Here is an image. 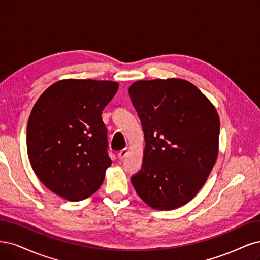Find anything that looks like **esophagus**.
Masks as SVG:
<instances>
[{
  "instance_id": "obj_1",
  "label": "esophagus",
  "mask_w": 260,
  "mask_h": 260,
  "mask_svg": "<svg viewBox=\"0 0 260 260\" xmlns=\"http://www.w3.org/2000/svg\"><path fill=\"white\" fill-rule=\"evenodd\" d=\"M127 153H128V149H127V148H125V149L121 150V151L118 153L119 160H123V158L127 155Z\"/></svg>"
}]
</instances>
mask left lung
Returning a JSON list of instances; mask_svg holds the SVG:
<instances>
[{
    "label": "left lung",
    "mask_w": 260,
    "mask_h": 260,
    "mask_svg": "<svg viewBox=\"0 0 260 260\" xmlns=\"http://www.w3.org/2000/svg\"><path fill=\"white\" fill-rule=\"evenodd\" d=\"M128 93L146 140L141 170L131 178L134 188L152 208L185 205L203 187L217 160L218 113L186 80H141Z\"/></svg>",
    "instance_id": "obj_1"
}]
</instances>
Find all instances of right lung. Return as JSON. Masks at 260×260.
Here are the masks:
<instances>
[{
    "mask_svg": "<svg viewBox=\"0 0 260 260\" xmlns=\"http://www.w3.org/2000/svg\"><path fill=\"white\" fill-rule=\"evenodd\" d=\"M119 88L112 81L68 79L40 96L27 126L28 156L43 185L77 202L99 189L111 165L102 113Z\"/></svg>",
    "mask_w": 260,
    "mask_h": 260,
    "instance_id": "1",
    "label": "right lung"
}]
</instances>
